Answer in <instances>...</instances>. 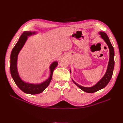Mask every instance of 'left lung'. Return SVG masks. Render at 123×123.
I'll return each mask as SVG.
<instances>
[{
	"instance_id": "1",
	"label": "left lung",
	"mask_w": 123,
	"mask_h": 123,
	"mask_svg": "<svg viewBox=\"0 0 123 123\" xmlns=\"http://www.w3.org/2000/svg\"><path fill=\"white\" fill-rule=\"evenodd\" d=\"M99 34L100 35V37H101L105 43H107V44L108 46L109 49V61L108 62V65L107 71L106 72V73L104 76L102 78L101 80H99L98 82L96 83L95 85L93 86L90 87H85L83 86L77 84L76 82L74 81L73 80H72L73 82L75 84L77 87H79L81 90L83 91L87 92V93H94L98 90H101V89L105 88L107 84L109 83L110 81L111 77H112L113 69H114V51L113 47L112 45V44L111 43L109 38L108 36L107 35V34L105 32H99ZM70 72H71V70Z\"/></svg>"
}]
</instances>
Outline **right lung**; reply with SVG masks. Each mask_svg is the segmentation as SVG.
Masks as SVG:
<instances>
[{
	"instance_id": "1",
	"label": "right lung",
	"mask_w": 123,
	"mask_h": 123,
	"mask_svg": "<svg viewBox=\"0 0 123 123\" xmlns=\"http://www.w3.org/2000/svg\"><path fill=\"white\" fill-rule=\"evenodd\" d=\"M35 32L25 31L19 37V40L14 46L11 52L10 56V72L14 81L21 90L25 93L30 94H39L43 92L49 86L52 78L53 72L55 68L58 65V62L55 61L53 62L50 66V74L48 79L40 84H31L25 82L21 80L18 72L17 64L18 55L22 48L27 40L28 37L34 35Z\"/></svg>"
}]
</instances>
